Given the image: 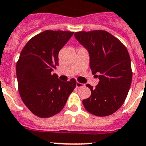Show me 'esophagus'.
<instances>
[{
  "mask_svg": "<svg viewBox=\"0 0 146 146\" xmlns=\"http://www.w3.org/2000/svg\"><path fill=\"white\" fill-rule=\"evenodd\" d=\"M82 86H84V85H83L82 83H80V82H77V83H76V87L81 88V87H82Z\"/></svg>",
  "mask_w": 146,
  "mask_h": 146,
  "instance_id": "obj_1",
  "label": "esophagus"
}]
</instances>
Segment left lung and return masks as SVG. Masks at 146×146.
<instances>
[{
  "label": "left lung",
  "instance_id": "8db88e82",
  "mask_svg": "<svg viewBox=\"0 0 146 146\" xmlns=\"http://www.w3.org/2000/svg\"><path fill=\"white\" fill-rule=\"evenodd\" d=\"M74 37L89 52L92 74H100L95 75L99 83L95 88L86 85L91 96L82 101L83 106L94 115H110L123 105L131 86L132 71L128 50L106 31H78Z\"/></svg>",
  "mask_w": 146,
  "mask_h": 146
}]
</instances>
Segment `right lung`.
<instances>
[{"label": "right lung", "instance_id": "right-lung-1", "mask_svg": "<svg viewBox=\"0 0 146 146\" xmlns=\"http://www.w3.org/2000/svg\"><path fill=\"white\" fill-rule=\"evenodd\" d=\"M74 32L47 30L27 41L16 65L18 91L28 109L40 118L59 113L76 87L74 78L61 82L52 71L58 53Z\"/></svg>", "mask_w": 146, "mask_h": 146}]
</instances>
